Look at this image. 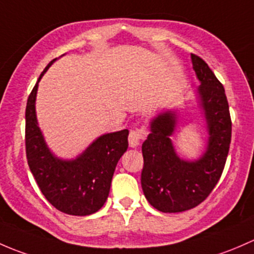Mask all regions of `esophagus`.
Masks as SVG:
<instances>
[{
	"instance_id": "esophagus-1",
	"label": "esophagus",
	"mask_w": 254,
	"mask_h": 254,
	"mask_svg": "<svg viewBox=\"0 0 254 254\" xmlns=\"http://www.w3.org/2000/svg\"><path fill=\"white\" fill-rule=\"evenodd\" d=\"M146 134H148V133H146L144 128H133V129H130L129 135H128V143H129V146L135 148V146L139 145L140 142L145 139Z\"/></svg>"
}]
</instances>
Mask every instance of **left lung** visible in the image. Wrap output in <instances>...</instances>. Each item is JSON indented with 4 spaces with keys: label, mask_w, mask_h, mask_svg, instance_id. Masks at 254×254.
Returning a JSON list of instances; mask_svg holds the SVG:
<instances>
[{
    "label": "left lung",
    "mask_w": 254,
    "mask_h": 254,
    "mask_svg": "<svg viewBox=\"0 0 254 254\" xmlns=\"http://www.w3.org/2000/svg\"><path fill=\"white\" fill-rule=\"evenodd\" d=\"M200 85L198 94L208 127L205 153L195 161L179 158L170 137L176 127L174 111L161 112L150 122L142 145V188L149 203L163 213H181L205 200L226 163L231 143V117L225 89L204 60L190 54Z\"/></svg>",
    "instance_id": "1"
}]
</instances>
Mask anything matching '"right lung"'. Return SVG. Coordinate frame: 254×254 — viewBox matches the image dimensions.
<instances>
[{"instance_id":"add662e5","label":"right lung","mask_w":254,"mask_h":254,"mask_svg":"<svg viewBox=\"0 0 254 254\" xmlns=\"http://www.w3.org/2000/svg\"><path fill=\"white\" fill-rule=\"evenodd\" d=\"M55 61L56 59L46 66L28 98L25 109L28 165L43 194L57 210L69 215H90L108 199L115 169L128 148V129L101 135L74 160L56 158L46 145L35 114L38 83Z\"/></svg>"}]
</instances>
